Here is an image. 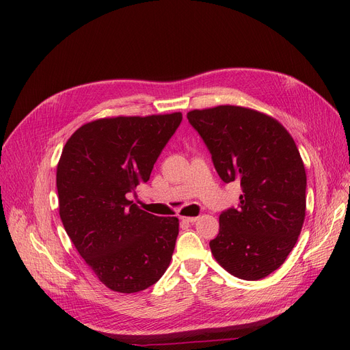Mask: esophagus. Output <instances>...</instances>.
<instances>
[{
	"mask_svg": "<svg viewBox=\"0 0 350 350\" xmlns=\"http://www.w3.org/2000/svg\"><path fill=\"white\" fill-rule=\"evenodd\" d=\"M197 219H198V217H181V221L183 223H190V224L196 223Z\"/></svg>",
	"mask_w": 350,
	"mask_h": 350,
	"instance_id": "obj_1",
	"label": "esophagus"
}]
</instances>
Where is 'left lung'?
Wrapping results in <instances>:
<instances>
[{
  "instance_id": "obj_1",
  "label": "left lung",
  "mask_w": 350,
  "mask_h": 350,
  "mask_svg": "<svg viewBox=\"0 0 350 350\" xmlns=\"http://www.w3.org/2000/svg\"><path fill=\"white\" fill-rule=\"evenodd\" d=\"M224 183L243 187L238 208L219 214L210 241L215 261L234 277L258 281L295 247L306 210V173L286 129L258 110L219 105L187 113Z\"/></svg>"
}]
</instances>
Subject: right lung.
I'll use <instances>...</instances> for the list:
<instances>
[{
    "label": "right lung",
    "instance_id": "add662e5",
    "mask_svg": "<svg viewBox=\"0 0 350 350\" xmlns=\"http://www.w3.org/2000/svg\"><path fill=\"white\" fill-rule=\"evenodd\" d=\"M181 119L180 112L96 119L64 146L57 167L62 224L88 267L115 292L149 288L170 265L178 218L140 210L126 194L150 178Z\"/></svg>",
    "mask_w": 350,
    "mask_h": 350
}]
</instances>
